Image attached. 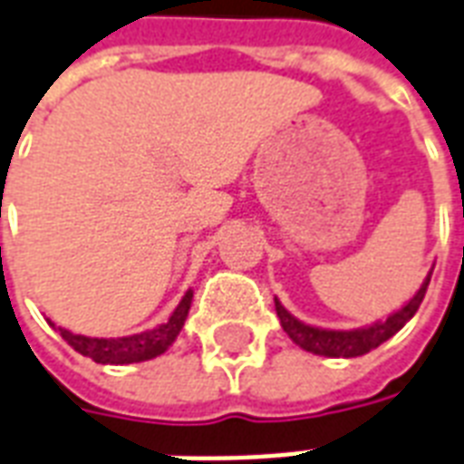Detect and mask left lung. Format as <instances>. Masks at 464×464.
Masks as SVG:
<instances>
[{"instance_id":"obj_1","label":"left lung","mask_w":464,"mask_h":464,"mask_svg":"<svg viewBox=\"0 0 464 464\" xmlns=\"http://www.w3.org/2000/svg\"><path fill=\"white\" fill-rule=\"evenodd\" d=\"M430 275H433V270L429 272V277L423 279V285H420L419 292H416L401 309L394 311V314L384 318V321H374L370 326L355 328V331H328V328L309 326V324H304V321L292 316V314L279 304V299H275V309H277L279 324L285 328V334H287L299 348L309 350L314 355H326V358H358V355H365L370 350L380 348L382 343L389 341L397 331L404 328L406 321L419 311L420 302H423V296H426Z\"/></svg>"}]
</instances>
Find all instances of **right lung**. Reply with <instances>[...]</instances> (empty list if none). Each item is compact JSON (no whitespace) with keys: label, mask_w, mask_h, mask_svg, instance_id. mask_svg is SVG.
I'll return each instance as SVG.
<instances>
[{"label":"right lung","mask_w":464,"mask_h":464,"mask_svg":"<svg viewBox=\"0 0 464 464\" xmlns=\"http://www.w3.org/2000/svg\"><path fill=\"white\" fill-rule=\"evenodd\" d=\"M192 289H187V295L182 296V302L177 304V309L172 311V316L160 324L153 331H143V334L126 335V338H90V335L70 334L67 328H60V335L65 338L67 345L84 355L92 358L99 365H130V362H143V360H153L162 355L165 350L175 343L182 326H185L187 314L192 306ZM55 326V324H51Z\"/></svg>","instance_id":"obj_1"}]
</instances>
